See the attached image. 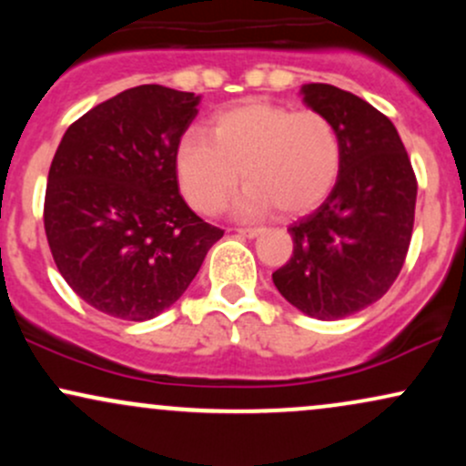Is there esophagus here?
Listing matches in <instances>:
<instances>
[{"mask_svg":"<svg viewBox=\"0 0 466 466\" xmlns=\"http://www.w3.org/2000/svg\"><path fill=\"white\" fill-rule=\"evenodd\" d=\"M237 232L240 237H248V238H256L258 234H263V228H237Z\"/></svg>","mask_w":466,"mask_h":466,"instance_id":"1","label":"esophagus"}]
</instances>
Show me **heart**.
<instances>
[{"instance_id":"1","label":"heart","mask_w":466,"mask_h":466,"mask_svg":"<svg viewBox=\"0 0 466 466\" xmlns=\"http://www.w3.org/2000/svg\"><path fill=\"white\" fill-rule=\"evenodd\" d=\"M175 166L181 192L197 210H221L240 175L248 188L234 212L254 217L278 208L298 215L318 206L341 168V140L335 125L318 111H293L249 103L223 111L212 137L188 131L179 140Z\"/></svg>"}]
</instances>
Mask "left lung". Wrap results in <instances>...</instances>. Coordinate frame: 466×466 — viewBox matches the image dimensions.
Returning <instances> with one entry per match:
<instances>
[{"label": "left lung", "mask_w": 466, "mask_h": 466, "mask_svg": "<svg viewBox=\"0 0 466 466\" xmlns=\"http://www.w3.org/2000/svg\"><path fill=\"white\" fill-rule=\"evenodd\" d=\"M300 96L335 125L341 168L322 206L289 228L293 254L271 278L298 311L330 322L370 307L397 280L416 177L399 131L370 103L326 83L302 85Z\"/></svg>", "instance_id": "8db88e82"}]
</instances>
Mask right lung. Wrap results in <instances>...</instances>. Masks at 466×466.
Wrapping results in <instances>:
<instances>
[{
    "instance_id": "1",
    "label": "right lung",
    "mask_w": 466,
    "mask_h": 466,
    "mask_svg": "<svg viewBox=\"0 0 466 466\" xmlns=\"http://www.w3.org/2000/svg\"><path fill=\"white\" fill-rule=\"evenodd\" d=\"M201 96L140 85L96 105L58 144L44 223L55 263L89 307L147 322L184 296L223 229L179 195V140Z\"/></svg>"
}]
</instances>
